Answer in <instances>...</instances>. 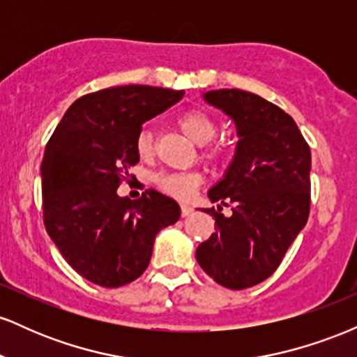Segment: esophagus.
Wrapping results in <instances>:
<instances>
[{
	"label": "esophagus",
	"mask_w": 357,
	"mask_h": 357,
	"mask_svg": "<svg viewBox=\"0 0 357 357\" xmlns=\"http://www.w3.org/2000/svg\"><path fill=\"white\" fill-rule=\"evenodd\" d=\"M192 213V208L188 206V204H181V216L183 218H186V216H190Z\"/></svg>",
	"instance_id": "obj_1"
}]
</instances>
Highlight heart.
Masks as SVG:
<instances>
[{"label": "heart", "mask_w": 357, "mask_h": 357, "mask_svg": "<svg viewBox=\"0 0 357 357\" xmlns=\"http://www.w3.org/2000/svg\"><path fill=\"white\" fill-rule=\"evenodd\" d=\"M178 126L181 130L191 139L195 144L202 146V159L206 161H216L220 158L218 147L211 146L210 142L216 136V127L215 119L210 114L204 112L202 109H191L183 112L178 117ZM136 151L139 158L146 159L153 154L154 151V137L147 127L137 134L136 139ZM155 184L162 192L173 196L178 199H188L195 192L196 188L202 184V174L196 171H188V173H161L154 178Z\"/></svg>", "instance_id": "obj_1"}]
</instances>
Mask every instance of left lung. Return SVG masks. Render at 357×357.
Returning <instances> with one entry per match:
<instances>
[{
    "label": "left lung",
    "mask_w": 357,
    "mask_h": 357,
    "mask_svg": "<svg viewBox=\"0 0 357 357\" xmlns=\"http://www.w3.org/2000/svg\"><path fill=\"white\" fill-rule=\"evenodd\" d=\"M203 99L233 119L236 151L223 179L208 191L218 203L204 213L215 233L196 248L199 267L231 290L268 278L305 227L310 210V149L289 114L238 89L210 90ZM221 206H231L225 217Z\"/></svg>",
    "instance_id": "8db88e82"
}]
</instances>
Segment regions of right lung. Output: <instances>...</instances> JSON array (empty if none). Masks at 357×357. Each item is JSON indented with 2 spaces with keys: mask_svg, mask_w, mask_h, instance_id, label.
<instances>
[{
  "mask_svg": "<svg viewBox=\"0 0 357 357\" xmlns=\"http://www.w3.org/2000/svg\"><path fill=\"white\" fill-rule=\"evenodd\" d=\"M183 90L122 85L87 93L68 107L45 149L43 223L68 265L92 284L121 287L144 273L159 230L181 216L155 190L121 198L139 162L142 124L183 99Z\"/></svg>",
  "mask_w": 357,
  "mask_h": 357,
  "instance_id": "add662e5",
  "label": "right lung"
}]
</instances>
